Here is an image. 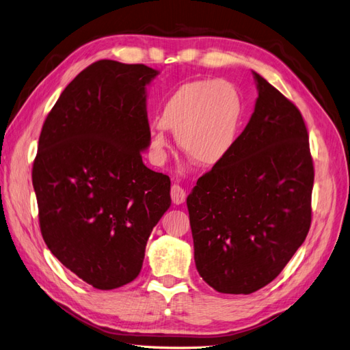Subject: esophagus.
<instances>
[{
  "instance_id": "obj_1",
  "label": "esophagus",
  "mask_w": 350,
  "mask_h": 350,
  "mask_svg": "<svg viewBox=\"0 0 350 350\" xmlns=\"http://www.w3.org/2000/svg\"><path fill=\"white\" fill-rule=\"evenodd\" d=\"M171 198L175 204H181L185 202V191L179 185L174 184L171 188Z\"/></svg>"
}]
</instances>
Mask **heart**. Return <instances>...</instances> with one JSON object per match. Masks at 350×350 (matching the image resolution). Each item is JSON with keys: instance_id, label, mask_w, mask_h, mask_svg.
Instances as JSON below:
<instances>
[{"instance_id": "obj_1", "label": "heart", "mask_w": 350, "mask_h": 350, "mask_svg": "<svg viewBox=\"0 0 350 350\" xmlns=\"http://www.w3.org/2000/svg\"><path fill=\"white\" fill-rule=\"evenodd\" d=\"M243 118V101L232 83L196 79L169 92L159 124L150 135V150L162 159L167 148L166 129L176 132L183 152L200 166H215L230 154Z\"/></svg>"}]
</instances>
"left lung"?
Here are the masks:
<instances>
[{"instance_id": "8db88e82", "label": "left lung", "mask_w": 350, "mask_h": 350, "mask_svg": "<svg viewBox=\"0 0 350 350\" xmlns=\"http://www.w3.org/2000/svg\"><path fill=\"white\" fill-rule=\"evenodd\" d=\"M247 126L187 197L200 277L226 295H250L278 277L305 241L314 162L299 109L259 73Z\"/></svg>"}]
</instances>
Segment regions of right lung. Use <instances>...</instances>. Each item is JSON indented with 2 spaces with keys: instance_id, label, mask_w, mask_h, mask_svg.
Returning a JSON list of instances; mask_svg holds the SVG:
<instances>
[{
  "instance_id": "add662e5",
  "label": "right lung",
  "mask_w": 350,
  "mask_h": 350,
  "mask_svg": "<svg viewBox=\"0 0 350 350\" xmlns=\"http://www.w3.org/2000/svg\"><path fill=\"white\" fill-rule=\"evenodd\" d=\"M144 64L100 60L64 88L46 116L32 184L51 253L90 286L134 281L147 240L171 206V179L143 163L150 146Z\"/></svg>"
}]
</instances>
